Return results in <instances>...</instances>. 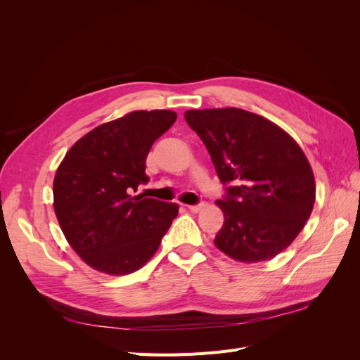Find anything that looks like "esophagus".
Instances as JSON below:
<instances>
[{
	"label": "esophagus",
	"mask_w": 360,
	"mask_h": 360,
	"mask_svg": "<svg viewBox=\"0 0 360 360\" xmlns=\"http://www.w3.org/2000/svg\"><path fill=\"white\" fill-rule=\"evenodd\" d=\"M204 207H205V204L200 202V204H195V205H188V209L191 212H193V213H198V212H201L204 209Z\"/></svg>",
	"instance_id": "1"
}]
</instances>
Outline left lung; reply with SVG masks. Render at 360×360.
Masks as SVG:
<instances>
[{"label":"left lung","instance_id":"left-lung-1","mask_svg":"<svg viewBox=\"0 0 360 360\" xmlns=\"http://www.w3.org/2000/svg\"><path fill=\"white\" fill-rule=\"evenodd\" d=\"M188 124L213 160L225 195V221L214 237L224 254L243 263L274 258L311 216L315 180L302 148L267 118L238 108L189 110Z\"/></svg>","mask_w":360,"mask_h":360}]
</instances>
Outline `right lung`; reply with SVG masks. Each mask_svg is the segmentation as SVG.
Returning <instances> with one entry per match:
<instances>
[{"label": "right lung", "mask_w": 360, "mask_h": 360, "mask_svg": "<svg viewBox=\"0 0 360 360\" xmlns=\"http://www.w3.org/2000/svg\"><path fill=\"white\" fill-rule=\"evenodd\" d=\"M176 120L167 110L129 112L76 141L60 163L53 179L58 224L75 252L102 274L143 267L179 214L176 202L130 195L148 181V151Z\"/></svg>", "instance_id": "obj_1"}]
</instances>
